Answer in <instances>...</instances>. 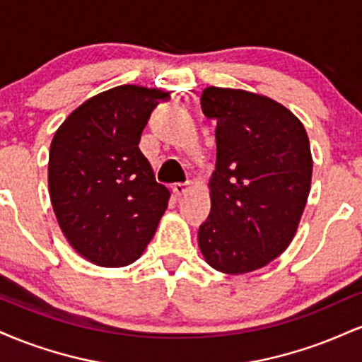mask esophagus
<instances>
[{"label": "esophagus", "mask_w": 362, "mask_h": 362, "mask_svg": "<svg viewBox=\"0 0 362 362\" xmlns=\"http://www.w3.org/2000/svg\"><path fill=\"white\" fill-rule=\"evenodd\" d=\"M190 190V185L189 184H175L173 185V192L177 195H185L187 192Z\"/></svg>", "instance_id": "esophagus-1"}]
</instances>
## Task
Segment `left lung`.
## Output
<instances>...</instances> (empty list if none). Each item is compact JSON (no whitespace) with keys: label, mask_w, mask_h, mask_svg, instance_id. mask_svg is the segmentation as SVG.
Segmentation results:
<instances>
[{"label":"left lung","mask_w":362,"mask_h":362,"mask_svg":"<svg viewBox=\"0 0 362 362\" xmlns=\"http://www.w3.org/2000/svg\"><path fill=\"white\" fill-rule=\"evenodd\" d=\"M201 107L218 120V153L199 248L216 271L253 272L277 259L300 226L313 173L308 134L282 103L253 91L207 86Z\"/></svg>","instance_id":"obj_1"}]
</instances>
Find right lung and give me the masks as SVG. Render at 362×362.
Returning <instances> with one entry per match:
<instances>
[{
  "label": "right lung",
  "mask_w": 362,
  "mask_h": 362,
  "mask_svg": "<svg viewBox=\"0 0 362 362\" xmlns=\"http://www.w3.org/2000/svg\"><path fill=\"white\" fill-rule=\"evenodd\" d=\"M168 91L120 85L83 102L66 117L49 149V195L62 235L83 259L124 267L143 255L167 211L139 149L141 132Z\"/></svg>",
  "instance_id": "right-lung-1"
}]
</instances>
